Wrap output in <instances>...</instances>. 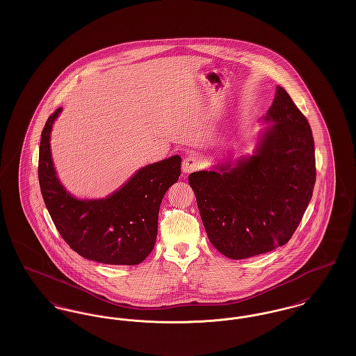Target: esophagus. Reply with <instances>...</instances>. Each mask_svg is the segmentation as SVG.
<instances>
[{
	"label": "esophagus",
	"mask_w": 356,
	"mask_h": 356,
	"mask_svg": "<svg viewBox=\"0 0 356 356\" xmlns=\"http://www.w3.org/2000/svg\"><path fill=\"white\" fill-rule=\"evenodd\" d=\"M200 157L195 153H189L183 159V172L184 173H191L195 170H199L200 167Z\"/></svg>",
	"instance_id": "1"
}]
</instances>
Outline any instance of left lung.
Wrapping results in <instances>:
<instances>
[{
	"mask_svg": "<svg viewBox=\"0 0 356 356\" xmlns=\"http://www.w3.org/2000/svg\"><path fill=\"white\" fill-rule=\"evenodd\" d=\"M264 121L272 125L252 156L188 177L209 241L234 260L284 245L316 180L311 127L282 86Z\"/></svg>",
	"mask_w": 356,
	"mask_h": 356,
	"instance_id": "8db88e82",
	"label": "left lung"
}]
</instances>
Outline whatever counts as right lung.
<instances>
[{
	"label": "right lung",
	"mask_w": 356,
	"mask_h": 356,
	"mask_svg": "<svg viewBox=\"0 0 356 356\" xmlns=\"http://www.w3.org/2000/svg\"><path fill=\"white\" fill-rule=\"evenodd\" d=\"M51 113L40 143L38 181L51 220L69 247L85 259L113 266L140 264L152 252L160 204L181 173V157L153 163L138 170L111 196L79 200L56 176L51 154Z\"/></svg>",
	"instance_id": "right-lung-1"
}]
</instances>
